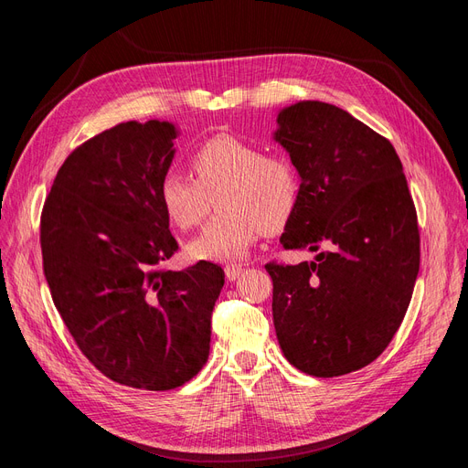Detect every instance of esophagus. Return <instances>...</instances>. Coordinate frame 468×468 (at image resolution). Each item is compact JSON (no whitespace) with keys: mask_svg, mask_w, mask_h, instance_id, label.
<instances>
[{"mask_svg":"<svg viewBox=\"0 0 468 468\" xmlns=\"http://www.w3.org/2000/svg\"><path fill=\"white\" fill-rule=\"evenodd\" d=\"M242 271H244L242 265H236V263L224 267V273H226V279H229V281H236Z\"/></svg>","mask_w":468,"mask_h":468,"instance_id":"esophagus-1","label":"esophagus"}]
</instances>
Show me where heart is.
<instances>
[{
	"instance_id": "1",
	"label": "heart",
	"mask_w": 468,
	"mask_h": 468,
	"mask_svg": "<svg viewBox=\"0 0 468 468\" xmlns=\"http://www.w3.org/2000/svg\"><path fill=\"white\" fill-rule=\"evenodd\" d=\"M195 179L167 172L160 181V203L179 230L199 224L212 201L220 215L193 238L187 253L199 261L242 260L263 232L285 226L299 203V176L289 160L244 140L218 134L191 155Z\"/></svg>"
}]
</instances>
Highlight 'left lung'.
I'll list each match as a JSON object with an SVG mask.
<instances>
[{
  "mask_svg": "<svg viewBox=\"0 0 468 468\" xmlns=\"http://www.w3.org/2000/svg\"><path fill=\"white\" fill-rule=\"evenodd\" d=\"M277 124L301 177L281 244L316 251L265 265L277 339L299 371L347 375L373 363L404 320L420 271L416 207L394 146L347 111L299 101Z\"/></svg>",
  "mask_w": 468,
  "mask_h": 468,
  "instance_id": "left-lung-1",
  "label": "left lung"
}]
</instances>
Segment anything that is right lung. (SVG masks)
I'll return each mask as SVG.
<instances>
[{"label":"right lung","mask_w":468,"mask_h":468,"mask_svg":"<svg viewBox=\"0 0 468 468\" xmlns=\"http://www.w3.org/2000/svg\"><path fill=\"white\" fill-rule=\"evenodd\" d=\"M179 131L121 122L68 155L40 217L54 306L95 369L124 387L172 390L203 369L222 267L169 271L177 251L160 181Z\"/></svg>","instance_id":"add662e5"}]
</instances>
